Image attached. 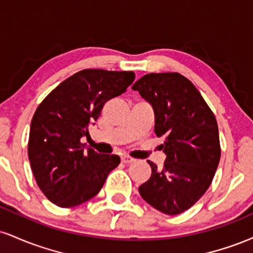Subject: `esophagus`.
Wrapping results in <instances>:
<instances>
[{"mask_svg":"<svg viewBox=\"0 0 253 253\" xmlns=\"http://www.w3.org/2000/svg\"><path fill=\"white\" fill-rule=\"evenodd\" d=\"M121 162L125 164H129V163H133V162H135V159L132 158V157H129V156H123L121 157Z\"/></svg>","mask_w":253,"mask_h":253,"instance_id":"1","label":"esophagus"}]
</instances>
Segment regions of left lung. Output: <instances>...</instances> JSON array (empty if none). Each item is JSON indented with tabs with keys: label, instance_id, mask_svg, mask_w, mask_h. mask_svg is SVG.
<instances>
[{
	"label": "left lung",
	"instance_id": "obj_1",
	"mask_svg": "<svg viewBox=\"0 0 253 253\" xmlns=\"http://www.w3.org/2000/svg\"><path fill=\"white\" fill-rule=\"evenodd\" d=\"M155 110V133L163 136V169L139 187L149 205L168 215L189 210L210 188L221 156L215 115L188 78L178 72L145 75L132 86Z\"/></svg>",
	"mask_w": 253,
	"mask_h": 253
}]
</instances>
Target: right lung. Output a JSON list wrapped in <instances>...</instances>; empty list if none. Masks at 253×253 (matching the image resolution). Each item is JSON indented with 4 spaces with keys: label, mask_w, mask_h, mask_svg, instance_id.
<instances>
[{
    "label": "right lung",
    "mask_w": 253,
    "mask_h": 253,
    "mask_svg": "<svg viewBox=\"0 0 253 253\" xmlns=\"http://www.w3.org/2000/svg\"><path fill=\"white\" fill-rule=\"evenodd\" d=\"M133 71L85 69L63 81L38 106L31 123L28 158L38 187L58 207L92 199L120 164L115 155L84 152L82 136L104 103L126 91Z\"/></svg>",
    "instance_id": "obj_1"
}]
</instances>
